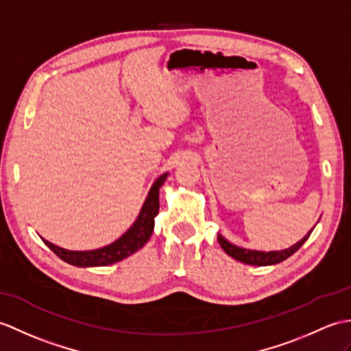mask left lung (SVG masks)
<instances>
[{
  "label": "left lung",
  "mask_w": 351,
  "mask_h": 351,
  "mask_svg": "<svg viewBox=\"0 0 351 351\" xmlns=\"http://www.w3.org/2000/svg\"><path fill=\"white\" fill-rule=\"evenodd\" d=\"M313 230L314 229L309 230L302 239L295 243V245H291V247H289L286 250H281V251H267V252L238 247V245H234V243L227 241L223 234H218L217 239L219 242V245H221V248L227 252V254L233 257L234 260H238V262H241V263L251 265V266H271V265L281 263L286 258H289L290 256L295 254V252L304 245L305 241L309 238V234H311Z\"/></svg>",
  "instance_id": "left-lung-1"
}]
</instances>
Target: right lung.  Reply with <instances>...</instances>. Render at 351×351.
Segmentation results:
<instances>
[{
  "label": "right lung",
  "instance_id": "1",
  "mask_svg": "<svg viewBox=\"0 0 351 351\" xmlns=\"http://www.w3.org/2000/svg\"><path fill=\"white\" fill-rule=\"evenodd\" d=\"M169 172L162 173L156 179V182L152 184L149 189L148 195L142 205L141 213H138L137 218L132 227L118 238L115 242L109 243L103 248L99 250H89V251H71L61 248L55 243L43 239L46 245L51 248L56 256L65 263L77 266V267H95V266H109L121 260L127 258L128 256L134 254L136 251L141 250L146 242L149 241L151 234L154 232V218L157 217L160 209V186L165 184L167 179Z\"/></svg>",
  "mask_w": 351,
  "mask_h": 351
}]
</instances>
